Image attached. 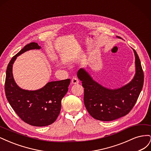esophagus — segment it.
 <instances>
[{"mask_svg":"<svg viewBox=\"0 0 151 151\" xmlns=\"http://www.w3.org/2000/svg\"><path fill=\"white\" fill-rule=\"evenodd\" d=\"M79 83V81L78 80V79L76 78V77H74V78H72V81H71V83L72 84H77Z\"/></svg>","mask_w":151,"mask_h":151,"instance_id":"1","label":"esophagus"}]
</instances>
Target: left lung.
Masks as SVG:
<instances>
[{"mask_svg":"<svg viewBox=\"0 0 151 151\" xmlns=\"http://www.w3.org/2000/svg\"><path fill=\"white\" fill-rule=\"evenodd\" d=\"M133 50L135 58V76L130 83L120 88H105L95 81L83 68L77 72V77L84 88V105L95 119L112 121L125 116L133 108L144 84V72L140 59L135 50Z\"/></svg>","mask_w":151,"mask_h":151,"instance_id":"1","label":"left lung"}]
</instances>
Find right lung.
<instances>
[{
  "label": "right lung",
  "instance_id": "add662e5",
  "mask_svg": "<svg viewBox=\"0 0 151 151\" xmlns=\"http://www.w3.org/2000/svg\"><path fill=\"white\" fill-rule=\"evenodd\" d=\"M41 48L32 42L14 56L6 70L5 92L8 102L22 120L35 127L51 125L60 112L61 101L68 91L70 79L49 82L42 88L29 91L21 89L14 79L12 66L18 56L30 50Z\"/></svg>",
  "mask_w": 151,
  "mask_h": 151
}]
</instances>
